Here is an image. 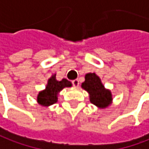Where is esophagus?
Returning a JSON list of instances; mask_svg holds the SVG:
<instances>
[{"label": "esophagus", "instance_id": "esophagus-1", "mask_svg": "<svg viewBox=\"0 0 149 149\" xmlns=\"http://www.w3.org/2000/svg\"><path fill=\"white\" fill-rule=\"evenodd\" d=\"M72 85H73V86L75 87H78L79 86V81L77 79H76L74 81H72Z\"/></svg>", "mask_w": 149, "mask_h": 149}]
</instances>
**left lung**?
Returning a JSON list of instances; mask_svg holds the SVG:
<instances>
[{"mask_svg":"<svg viewBox=\"0 0 149 149\" xmlns=\"http://www.w3.org/2000/svg\"><path fill=\"white\" fill-rule=\"evenodd\" d=\"M81 88L88 92L91 103L99 109H106L113 102L111 91L104 87L100 77L95 72L86 74Z\"/></svg>","mask_w":149,"mask_h":149,"instance_id":"1","label":"left lung"}]
</instances>
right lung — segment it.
Returning <instances> with one entry per match:
<instances>
[{
  "mask_svg": "<svg viewBox=\"0 0 149 149\" xmlns=\"http://www.w3.org/2000/svg\"><path fill=\"white\" fill-rule=\"evenodd\" d=\"M72 82L63 78L61 81L56 79V74H53L46 84L45 90L39 92L37 95V103L44 107H49L57 103L58 95L63 88L71 87Z\"/></svg>",
  "mask_w": 149,
  "mask_h": 149,
  "instance_id": "1",
  "label": "right lung"
}]
</instances>
